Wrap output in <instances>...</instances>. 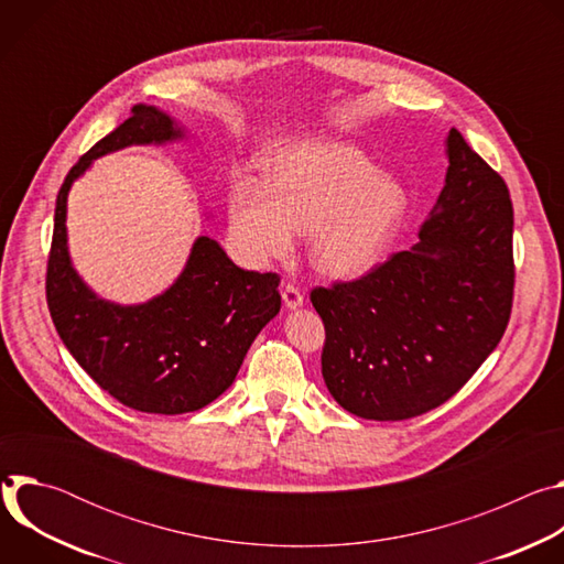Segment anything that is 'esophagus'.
I'll list each match as a JSON object with an SVG mask.
<instances>
[{"label":"esophagus","mask_w":564,"mask_h":564,"mask_svg":"<svg viewBox=\"0 0 564 564\" xmlns=\"http://www.w3.org/2000/svg\"><path fill=\"white\" fill-rule=\"evenodd\" d=\"M303 301H305V296H303L301 288L296 283H285V288H283V303L290 310H294V307H301Z\"/></svg>","instance_id":"obj_1"}]
</instances>
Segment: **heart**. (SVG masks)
<instances>
[{"mask_svg": "<svg viewBox=\"0 0 564 564\" xmlns=\"http://www.w3.org/2000/svg\"><path fill=\"white\" fill-rule=\"evenodd\" d=\"M409 207L406 189L377 174L355 147L301 140L265 160V185L238 178L229 192L236 246L257 261L285 259L294 234L312 236L314 268L352 279L375 265Z\"/></svg>", "mask_w": 564, "mask_h": 564, "instance_id": "1", "label": "heart"}]
</instances>
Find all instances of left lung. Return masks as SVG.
Returning <instances> with one entry per match:
<instances>
[{
  "label": "left lung",
  "mask_w": 564,
  "mask_h": 564,
  "mask_svg": "<svg viewBox=\"0 0 564 564\" xmlns=\"http://www.w3.org/2000/svg\"><path fill=\"white\" fill-rule=\"evenodd\" d=\"M420 243L355 281L314 288L321 375L348 413L399 422L442 406L500 344L513 307V205L457 129Z\"/></svg>",
  "instance_id": "8db88e82"
}]
</instances>
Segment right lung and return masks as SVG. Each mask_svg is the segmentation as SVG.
I'll use <instances>...</instances> for the list:
<instances>
[{"instance_id": "right-lung-1", "label": "right lung", "mask_w": 564, "mask_h": 564, "mask_svg": "<svg viewBox=\"0 0 564 564\" xmlns=\"http://www.w3.org/2000/svg\"><path fill=\"white\" fill-rule=\"evenodd\" d=\"M181 135L170 116L138 105L79 158L57 194L46 265L48 312L68 352L120 404L153 415H183L212 404L281 310L279 274L240 270L207 236L194 243L178 281L142 305L98 299L70 268L64 225L70 183L94 158Z\"/></svg>"}]
</instances>
